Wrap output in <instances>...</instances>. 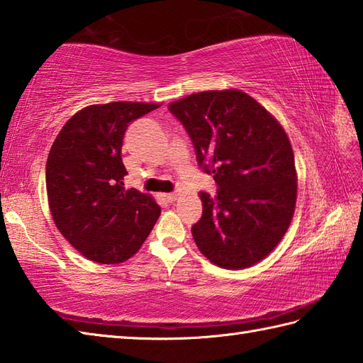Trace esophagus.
<instances>
[{
    "mask_svg": "<svg viewBox=\"0 0 363 363\" xmlns=\"http://www.w3.org/2000/svg\"><path fill=\"white\" fill-rule=\"evenodd\" d=\"M165 198L168 199L169 203H173V201H176V199H177V194H167Z\"/></svg>",
    "mask_w": 363,
    "mask_h": 363,
    "instance_id": "esophagus-1",
    "label": "esophagus"
}]
</instances>
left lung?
I'll return each instance as SVG.
<instances>
[{
  "label": "left lung",
  "mask_w": 363,
  "mask_h": 363,
  "mask_svg": "<svg viewBox=\"0 0 363 363\" xmlns=\"http://www.w3.org/2000/svg\"><path fill=\"white\" fill-rule=\"evenodd\" d=\"M195 146L198 165L217 182L199 191L203 217L191 235L204 256L229 269L265 259L287 233L296 204L295 156L287 134L240 90H207L168 106Z\"/></svg>",
  "instance_id": "left-lung-1"
}]
</instances>
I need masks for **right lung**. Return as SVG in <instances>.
I'll list each match as a JSON object with an SVG mask.
<instances>
[{"label":"right lung","mask_w":363,"mask_h":363,"mask_svg":"<svg viewBox=\"0 0 363 363\" xmlns=\"http://www.w3.org/2000/svg\"><path fill=\"white\" fill-rule=\"evenodd\" d=\"M160 104H94L68 120L46 160V191L59 233L98 264L125 262L140 250L160 215L152 196L125 189L123 135Z\"/></svg>","instance_id":"1"}]
</instances>
